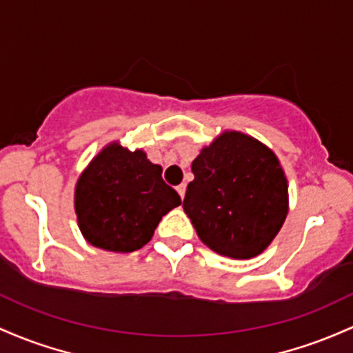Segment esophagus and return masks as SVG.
Returning <instances> with one entry per match:
<instances>
[{
  "instance_id": "esophagus-1",
  "label": "esophagus",
  "mask_w": 353,
  "mask_h": 353,
  "mask_svg": "<svg viewBox=\"0 0 353 353\" xmlns=\"http://www.w3.org/2000/svg\"><path fill=\"white\" fill-rule=\"evenodd\" d=\"M176 192H178V195H180L181 200H183V196H185V192H187V185H185V183L178 185V187H176Z\"/></svg>"
}]
</instances>
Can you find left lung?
<instances>
[{"label": "left lung", "instance_id": "8db88e82", "mask_svg": "<svg viewBox=\"0 0 353 353\" xmlns=\"http://www.w3.org/2000/svg\"><path fill=\"white\" fill-rule=\"evenodd\" d=\"M192 172L183 210L200 240L230 259L262 253L288 207L287 180L273 152L247 134L227 132L201 150Z\"/></svg>", "mask_w": 353, "mask_h": 353}]
</instances>
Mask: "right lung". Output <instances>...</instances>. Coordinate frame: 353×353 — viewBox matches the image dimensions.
I'll use <instances>...</instances> for the list:
<instances>
[{
	"label": "right lung",
	"mask_w": 353,
	"mask_h": 353,
	"mask_svg": "<svg viewBox=\"0 0 353 353\" xmlns=\"http://www.w3.org/2000/svg\"><path fill=\"white\" fill-rule=\"evenodd\" d=\"M181 203L161 178V166L141 150L113 143L78 180L74 208L85 239L108 252L128 253L152 240L161 216Z\"/></svg>",
	"instance_id": "add662e5"
}]
</instances>
